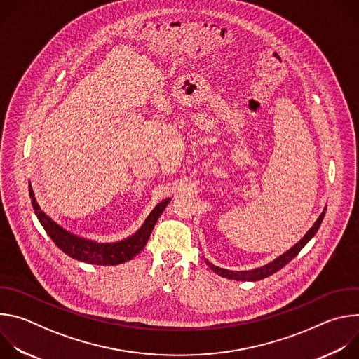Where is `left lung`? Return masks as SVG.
Masks as SVG:
<instances>
[{"mask_svg":"<svg viewBox=\"0 0 359 359\" xmlns=\"http://www.w3.org/2000/svg\"><path fill=\"white\" fill-rule=\"evenodd\" d=\"M325 216V210L321 213V216L318 217V220L314 223V226L309 230V233H306L292 248H290L288 251H285L283 255H280L278 259H276L274 262L263 266V267H259V269H254V270H248V271H234V270H227V269H222L219 266H216L215 263H212V260L206 259V264L215 271L217 273L219 276L222 277H226V278H230V280H237V281H259V280H263V278H267L270 277L271 274L277 273L278 270H281L285 264H288L295 255L301 251V248L309 243L314 236L316 233L318 231L321 223H323V219Z\"/></svg>","mask_w":359,"mask_h":359,"instance_id":"obj_1","label":"left lung"}]
</instances>
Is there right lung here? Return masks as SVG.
<instances>
[{"label":"right lung","mask_w":359,"mask_h":359,"mask_svg":"<svg viewBox=\"0 0 359 359\" xmlns=\"http://www.w3.org/2000/svg\"><path fill=\"white\" fill-rule=\"evenodd\" d=\"M29 196L38 220L54 243L69 257L96 266H116L132 260L146 245L153 227H155L158 219L170 201V198H166L159 203L133 236L118 243H99L81 237L50 219L43 210H41L32 187H29Z\"/></svg>","instance_id":"1"}]
</instances>
